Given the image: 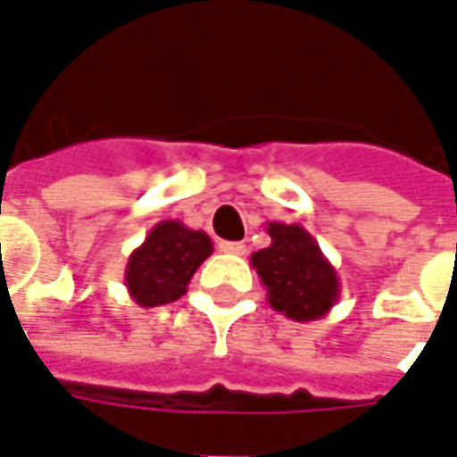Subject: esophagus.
Instances as JSON below:
<instances>
[{"label": "esophagus", "instance_id": "obj_1", "mask_svg": "<svg viewBox=\"0 0 457 457\" xmlns=\"http://www.w3.org/2000/svg\"><path fill=\"white\" fill-rule=\"evenodd\" d=\"M219 248L224 253H233V255H245V245L238 241H221L219 243Z\"/></svg>", "mask_w": 457, "mask_h": 457}]
</instances>
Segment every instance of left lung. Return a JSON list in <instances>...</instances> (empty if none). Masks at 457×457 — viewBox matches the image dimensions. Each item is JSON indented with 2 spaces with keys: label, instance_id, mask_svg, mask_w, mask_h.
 <instances>
[{
  "label": "left lung",
  "instance_id": "1",
  "mask_svg": "<svg viewBox=\"0 0 457 457\" xmlns=\"http://www.w3.org/2000/svg\"><path fill=\"white\" fill-rule=\"evenodd\" d=\"M270 245L253 253L251 265L268 289L270 306L292 321L324 319L341 297L338 272L299 224H268Z\"/></svg>",
  "mask_w": 457,
  "mask_h": 457
}]
</instances>
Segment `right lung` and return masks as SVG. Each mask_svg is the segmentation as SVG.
Returning <instances> with one entry per match:
<instances>
[{"instance_id":"obj_1","label":"right lung","mask_w":457,"mask_h":457,"mask_svg":"<svg viewBox=\"0 0 457 457\" xmlns=\"http://www.w3.org/2000/svg\"><path fill=\"white\" fill-rule=\"evenodd\" d=\"M214 253L212 238L178 219L160 221L129 255L123 285L138 306L170 304L187 292L196 268Z\"/></svg>"}]
</instances>
